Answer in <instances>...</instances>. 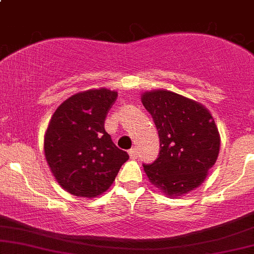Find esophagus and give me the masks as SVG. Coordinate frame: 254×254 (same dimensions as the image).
<instances>
[{
	"label": "esophagus",
	"mask_w": 254,
	"mask_h": 254,
	"mask_svg": "<svg viewBox=\"0 0 254 254\" xmlns=\"http://www.w3.org/2000/svg\"><path fill=\"white\" fill-rule=\"evenodd\" d=\"M137 148H131V149L129 150V156L131 157V159H137Z\"/></svg>",
	"instance_id": "obj_1"
}]
</instances>
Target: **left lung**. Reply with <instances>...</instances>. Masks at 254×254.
<instances>
[{
    "mask_svg": "<svg viewBox=\"0 0 254 254\" xmlns=\"http://www.w3.org/2000/svg\"><path fill=\"white\" fill-rule=\"evenodd\" d=\"M141 101L160 138L159 157L143 165L149 182L170 198L202 185L220 153L221 137L211 113L198 101L167 89L144 92Z\"/></svg>",
    "mask_w": 254,
    "mask_h": 254,
    "instance_id": "1",
    "label": "left lung"
}]
</instances>
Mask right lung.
Listing matches in <instances>:
<instances>
[{"mask_svg": "<svg viewBox=\"0 0 254 254\" xmlns=\"http://www.w3.org/2000/svg\"><path fill=\"white\" fill-rule=\"evenodd\" d=\"M117 97L116 90L107 88L76 93L57 107L49 122L44 136L45 159L61 188L72 196L103 194L129 160L104 127Z\"/></svg>", "mask_w": 254, "mask_h": 254, "instance_id": "right-lung-1", "label": "right lung"}]
</instances>
